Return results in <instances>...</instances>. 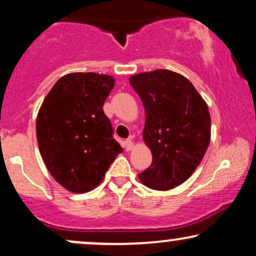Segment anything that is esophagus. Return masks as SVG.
<instances>
[{
    "label": "esophagus",
    "instance_id": "1",
    "mask_svg": "<svg viewBox=\"0 0 256 256\" xmlns=\"http://www.w3.org/2000/svg\"><path fill=\"white\" fill-rule=\"evenodd\" d=\"M124 146H125V150L126 152H130L132 148H134V142L131 140V138H128V140H126L124 142Z\"/></svg>",
    "mask_w": 256,
    "mask_h": 256
}]
</instances>
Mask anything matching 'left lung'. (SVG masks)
I'll list each match as a JSON object with an SVG mask.
<instances>
[{"label":"left lung","instance_id":"obj_1","mask_svg":"<svg viewBox=\"0 0 256 256\" xmlns=\"http://www.w3.org/2000/svg\"><path fill=\"white\" fill-rule=\"evenodd\" d=\"M130 84L144 107L143 140L152 154L138 177L150 189H173L192 174L210 146L207 104L190 80L168 70L138 73Z\"/></svg>","mask_w":256,"mask_h":256}]
</instances>
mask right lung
I'll return each instance as SVG.
<instances>
[{"label": "right lung", "instance_id": "add662e5", "mask_svg": "<svg viewBox=\"0 0 256 256\" xmlns=\"http://www.w3.org/2000/svg\"><path fill=\"white\" fill-rule=\"evenodd\" d=\"M113 86L110 76L70 73L55 83L38 112L40 155L55 180L70 192L98 186L122 152L102 108Z\"/></svg>", "mask_w": 256, "mask_h": 256}]
</instances>
